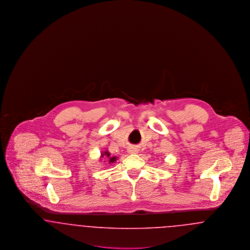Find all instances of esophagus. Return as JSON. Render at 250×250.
Listing matches in <instances>:
<instances>
[{"instance_id": "esophagus-1", "label": "esophagus", "mask_w": 250, "mask_h": 250, "mask_svg": "<svg viewBox=\"0 0 250 250\" xmlns=\"http://www.w3.org/2000/svg\"><path fill=\"white\" fill-rule=\"evenodd\" d=\"M128 152H129V154H137L138 153V149L134 148V147H131V148L128 149Z\"/></svg>"}]
</instances>
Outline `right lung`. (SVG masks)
Wrapping results in <instances>:
<instances>
[{
	"label": "right lung",
	"instance_id": "1",
	"mask_svg": "<svg viewBox=\"0 0 250 250\" xmlns=\"http://www.w3.org/2000/svg\"><path fill=\"white\" fill-rule=\"evenodd\" d=\"M101 157H106V158H107V159H108V163H113V162H115V161L117 160V157H116V156H111L107 151L103 152V153L101 154Z\"/></svg>",
	"mask_w": 250,
	"mask_h": 250
}]
</instances>
